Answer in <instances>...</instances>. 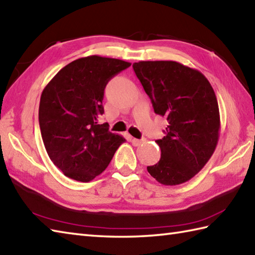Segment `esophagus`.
<instances>
[{"label":"esophagus","instance_id":"1","mask_svg":"<svg viewBox=\"0 0 255 255\" xmlns=\"http://www.w3.org/2000/svg\"><path fill=\"white\" fill-rule=\"evenodd\" d=\"M131 142L133 146H140L141 143L144 142V139H137V138H131Z\"/></svg>","mask_w":255,"mask_h":255}]
</instances>
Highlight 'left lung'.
<instances>
[{
	"mask_svg": "<svg viewBox=\"0 0 255 255\" xmlns=\"http://www.w3.org/2000/svg\"><path fill=\"white\" fill-rule=\"evenodd\" d=\"M153 111L166 117V136L156 142L161 157L148 172L164 186L190 180L211 158L219 140L220 114L211 84L202 73L173 61L132 65Z\"/></svg>",
	"mask_w": 255,
	"mask_h": 255,
	"instance_id": "left-lung-1",
	"label": "left lung"
}]
</instances>
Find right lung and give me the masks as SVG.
<instances>
[{
  "mask_svg": "<svg viewBox=\"0 0 255 255\" xmlns=\"http://www.w3.org/2000/svg\"><path fill=\"white\" fill-rule=\"evenodd\" d=\"M98 55L63 67L44 88L38 122L45 149L65 176L88 182L101 174L126 139L99 124L107 83L130 66Z\"/></svg>",
  "mask_w": 255,
  "mask_h": 255,
  "instance_id": "right-lung-1",
  "label": "right lung"
}]
</instances>
